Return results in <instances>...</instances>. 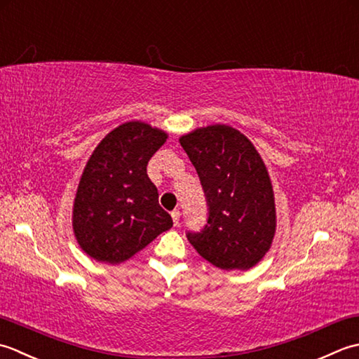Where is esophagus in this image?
Wrapping results in <instances>:
<instances>
[{"mask_svg":"<svg viewBox=\"0 0 359 359\" xmlns=\"http://www.w3.org/2000/svg\"><path fill=\"white\" fill-rule=\"evenodd\" d=\"M180 210H177V209H175L173 212H172V220H173V224L175 226H178L180 224Z\"/></svg>","mask_w":359,"mask_h":359,"instance_id":"34e87169","label":"esophagus"}]
</instances>
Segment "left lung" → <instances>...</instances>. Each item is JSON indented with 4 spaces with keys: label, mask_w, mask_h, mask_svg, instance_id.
<instances>
[{
    "label": "left lung",
    "mask_w": 359,
    "mask_h": 359,
    "mask_svg": "<svg viewBox=\"0 0 359 359\" xmlns=\"http://www.w3.org/2000/svg\"><path fill=\"white\" fill-rule=\"evenodd\" d=\"M206 194L209 217L187 233L196 252L224 271H246L265 257L276 233L271 178L254 144L224 123L180 137Z\"/></svg>",
    "instance_id": "1"
}]
</instances>
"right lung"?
Listing matches in <instances>:
<instances>
[{"label": "right lung", "instance_id": "obj_1", "mask_svg": "<svg viewBox=\"0 0 359 359\" xmlns=\"http://www.w3.org/2000/svg\"><path fill=\"white\" fill-rule=\"evenodd\" d=\"M167 137L164 130L130 121L91 153L72 206V231L91 259L118 265L173 226L147 175L150 158Z\"/></svg>", "mask_w": 359, "mask_h": 359}]
</instances>
